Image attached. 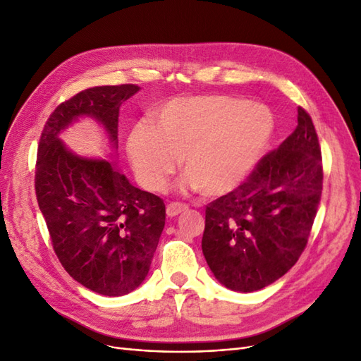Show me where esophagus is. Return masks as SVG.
<instances>
[{
    "label": "esophagus",
    "mask_w": 361,
    "mask_h": 361,
    "mask_svg": "<svg viewBox=\"0 0 361 361\" xmlns=\"http://www.w3.org/2000/svg\"><path fill=\"white\" fill-rule=\"evenodd\" d=\"M187 209H188V206H187V204L178 203V202H173V203L167 204V215H169V216H176V215H179V214L185 212Z\"/></svg>",
    "instance_id": "34e87169"
}]
</instances>
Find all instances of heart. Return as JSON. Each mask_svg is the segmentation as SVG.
Listing matches in <instances>:
<instances>
[{
	"mask_svg": "<svg viewBox=\"0 0 361 361\" xmlns=\"http://www.w3.org/2000/svg\"><path fill=\"white\" fill-rule=\"evenodd\" d=\"M155 128L140 123L128 140L138 179L149 191L166 188L182 158L185 188L206 197L233 191L269 145L274 118L267 106L231 94L173 97L161 105Z\"/></svg>",
	"mask_w": 361,
	"mask_h": 361,
	"instance_id": "heart-1",
	"label": "heart"
}]
</instances>
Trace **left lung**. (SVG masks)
<instances>
[{
  "label": "left lung",
  "instance_id": "8db88e82",
  "mask_svg": "<svg viewBox=\"0 0 361 361\" xmlns=\"http://www.w3.org/2000/svg\"><path fill=\"white\" fill-rule=\"evenodd\" d=\"M322 157L312 117L262 158L245 182L206 206L202 250L215 279L238 292L279 280L307 245L322 194Z\"/></svg>",
  "mask_w": 361,
  "mask_h": 361
}]
</instances>
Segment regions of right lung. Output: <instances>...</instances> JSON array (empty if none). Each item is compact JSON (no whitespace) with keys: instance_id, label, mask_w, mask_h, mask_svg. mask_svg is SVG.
Listing matches in <instances>:
<instances>
[{"instance_id":"right-lung-1","label":"right lung","mask_w":361,"mask_h":361,"mask_svg":"<svg viewBox=\"0 0 361 361\" xmlns=\"http://www.w3.org/2000/svg\"><path fill=\"white\" fill-rule=\"evenodd\" d=\"M140 87L101 85L61 102L42 130L36 197L61 265L87 289L120 297L146 279L166 224L158 195L130 185L106 159L73 155L60 130L81 116L102 123L117 147L118 110Z\"/></svg>"}]
</instances>
